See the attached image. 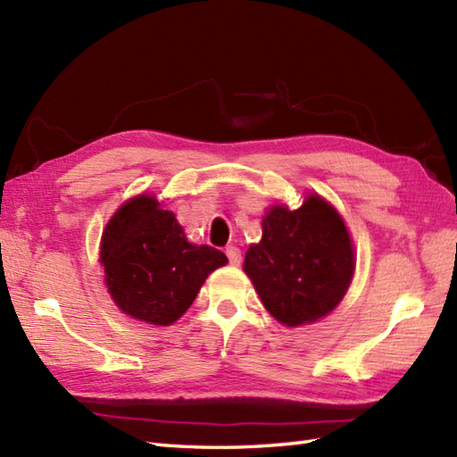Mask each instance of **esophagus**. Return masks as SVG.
I'll return each instance as SVG.
<instances>
[{
  "mask_svg": "<svg viewBox=\"0 0 457 457\" xmlns=\"http://www.w3.org/2000/svg\"><path fill=\"white\" fill-rule=\"evenodd\" d=\"M226 255H228L231 265H239V263H241V251H239V247L229 245V247L226 249Z\"/></svg>",
  "mask_w": 457,
  "mask_h": 457,
  "instance_id": "1",
  "label": "esophagus"
}]
</instances>
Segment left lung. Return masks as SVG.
<instances>
[{
	"instance_id": "left-lung-1",
	"label": "left lung",
	"mask_w": 457,
	"mask_h": 457,
	"mask_svg": "<svg viewBox=\"0 0 457 457\" xmlns=\"http://www.w3.org/2000/svg\"><path fill=\"white\" fill-rule=\"evenodd\" d=\"M353 267L344 220L314 194L293 212L270 208L261 244L249 247L244 263L261 303L287 326L316 322L332 312L352 283Z\"/></svg>"
}]
</instances>
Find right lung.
<instances>
[{
	"instance_id": "1",
	"label": "right lung",
	"mask_w": 457,
	"mask_h": 457,
	"mask_svg": "<svg viewBox=\"0 0 457 457\" xmlns=\"http://www.w3.org/2000/svg\"><path fill=\"white\" fill-rule=\"evenodd\" d=\"M100 257L115 304L154 326L179 320L212 270L228 263L220 249L188 244L174 213L149 196L115 212L102 236Z\"/></svg>"
}]
</instances>
